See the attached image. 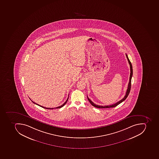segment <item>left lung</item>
Returning <instances> with one entry per match:
<instances>
[{"mask_svg":"<svg viewBox=\"0 0 159 159\" xmlns=\"http://www.w3.org/2000/svg\"><path fill=\"white\" fill-rule=\"evenodd\" d=\"M126 57H127V59H128V61H129V66H130V76H129V84H128V89H127V92H126V93H125V96L124 98L123 99H122L121 100L119 101L118 102H117L116 103L112 104V105L102 106V105H97V104H94L93 102H92V100H91V99L89 98L87 96L88 99V100L89 101V102H90V103H91L93 106H94L95 107L98 108H105L114 107H116V106L119 105L120 103H121V102H122L123 101H124V100L127 98V97L129 96V92H130V88H131V78H132V76H133V70L132 65H131V62H130V61L129 60V57H128L127 54H126Z\"/></svg>","mask_w":159,"mask_h":159,"instance_id":"obj_1","label":"left lung"}]
</instances>
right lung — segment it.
Masks as SVG:
<instances>
[{
  "label": "right lung",
  "instance_id": "1",
  "mask_svg": "<svg viewBox=\"0 0 159 159\" xmlns=\"http://www.w3.org/2000/svg\"><path fill=\"white\" fill-rule=\"evenodd\" d=\"M68 96H69V94H68ZM68 98H67V100H66V102H65L64 103H63V104H62V105H61V106H58V107H55V108L45 107H43V106H41V105H39V104H37V103H35L34 102H32V100H31V101H32V102L34 103V104H36V105H38V106H40V107H41L43 108L47 109H54V108L57 109V108H60L62 107H63V106H64V105H65V104H66V102H67V100H68Z\"/></svg>",
  "mask_w": 159,
  "mask_h": 159
}]
</instances>
